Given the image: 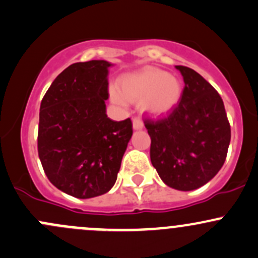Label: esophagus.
I'll return each instance as SVG.
<instances>
[{
    "label": "esophagus",
    "instance_id": "obj_1",
    "mask_svg": "<svg viewBox=\"0 0 258 258\" xmlns=\"http://www.w3.org/2000/svg\"><path fill=\"white\" fill-rule=\"evenodd\" d=\"M133 128H134L135 130L144 128V123H143V120L139 118V116H135V118L133 119Z\"/></svg>",
    "mask_w": 258,
    "mask_h": 258
}]
</instances>
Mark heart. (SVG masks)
<instances>
[{
  "label": "heart",
  "mask_w": 258,
  "mask_h": 258,
  "mask_svg": "<svg viewBox=\"0 0 258 258\" xmlns=\"http://www.w3.org/2000/svg\"><path fill=\"white\" fill-rule=\"evenodd\" d=\"M118 89L110 90L111 99L119 105L140 102V108L151 115H165L177 107L182 97V83L168 72L145 68L124 76Z\"/></svg>",
  "instance_id": "heart-1"
}]
</instances>
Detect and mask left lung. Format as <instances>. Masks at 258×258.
<instances>
[{
	"instance_id": "1",
	"label": "left lung",
	"mask_w": 258,
	"mask_h": 258,
	"mask_svg": "<svg viewBox=\"0 0 258 258\" xmlns=\"http://www.w3.org/2000/svg\"><path fill=\"white\" fill-rule=\"evenodd\" d=\"M184 78L177 107L165 118L145 119L150 160L172 188L191 191L209 182L226 160L231 128L224 102L198 72L176 66Z\"/></svg>"
}]
</instances>
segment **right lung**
<instances>
[{
  "instance_id": "right-lung-1",
  "label": "right lung",
  "mask_w": 258,
  "mask_h": 258,
  "mask_svg": "<svg viewBox=\"0 0 258 258\" xmlns=\"http://www.w3.org/2000/svg\"><path fill=\"white\" fill-rule=\"evenodd\" d=\"M107 60L73 63L50 84L39 108L38 156L55 187L90 199L114 186L133 135L130 118L105 113Z\"/></svg>"
}]
</instances>
